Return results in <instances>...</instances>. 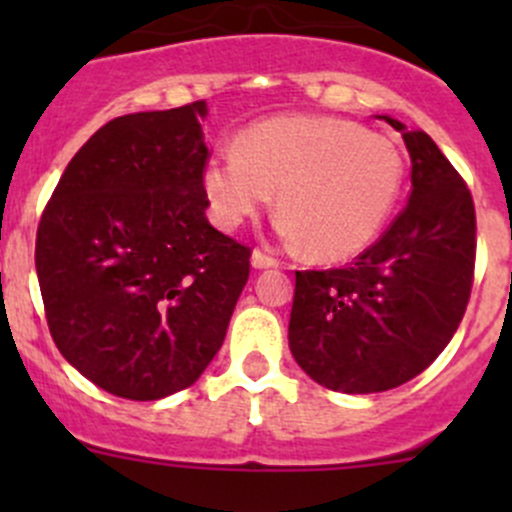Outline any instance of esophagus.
Segmentation results:
<instances>
[{
  "mask_svg": "<svg viewBox=\"0 0 512 512\" xmlns=\"http://www.w3.org/2000/svg\"><path fill=\"white\" fill-rule=\"evenodd\" d=\"M277 265H280V262H277L275 257L265 255L262 250L252 252V267H255V270H270V267H277Z\"/></svg>",
  "mask_w": 512,
  "mask_h": 512,
  "instance_id": "1",
  "label": "esophagus"
}]
</instances>
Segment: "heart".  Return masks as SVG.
Listing matches in <instances>:
<instances>
[{"mask_svg": "<svg viewBox=\"0 0 512 512\" xmlns=\"http://www.w3.org/2000/svg\"><path fill=\"white\" fill-rule=\"evenodd\" d=\"M215 220L235 230L277 190L282 237L307 242L319 262L364 252L384 230L404 185V158L389 138L329 116H277L245 131L203 170Z\"/></svg>", "mask_w": 512, "mask_h": 512, "instance_id": "1", "label": "heart"}]
</instances>
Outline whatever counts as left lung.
Segmentation results:
<instances>
[{"mask_svg":"<svg viewBox=\"0 0 512 512\" xmlns=\"http://www.w3.org/2000/svg\"><path fill=\"white\" fill-rule=\"evenodd\" d=\"M411 156L409 205L349 267L297 272L289 349L317 384L376 394L421 374L456 334L473 287L476 208L423 131L381 116Z\"/></svg>","mask_w":512,"mask_h":512,"instance_id":"8db88e82","label":"left lung"}]
</instances>
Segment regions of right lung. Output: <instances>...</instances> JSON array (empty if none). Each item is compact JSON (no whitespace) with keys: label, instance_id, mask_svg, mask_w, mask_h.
<instances>
[{"label":"right lung","instance_id":"1","mask_svg":"<svg viewBox=\"0 0 512 512\" xmlns=\"http://www.w3.org/2000/svg\"><path fill=\"white\" fill-rule=\"evenodd\" d=\"M205 116L193 101L108 121L66 165L36 230L54 344L121 399L193 386L250 277V247L205 218Z\"/></svg>","mask_w":512,"mask_h":512}]
</instances>
